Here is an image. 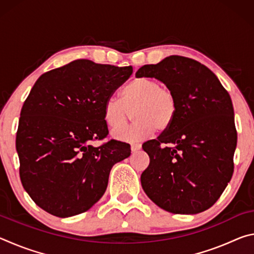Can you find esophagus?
I'll use <instances>...</instances> for the list:
<instances>
[{
	"label": "esophagus",
	"mask_w": 254,
	"mask_h": 254,
	"mask_svg": "<svg viewBox=\"0 0 254 254\" xmlns=\"http://www.w3.org/2000/svg\"><path fill=\"white\" fill-rule=\"evenodd\" d=\"M141 149V143H132L131 144V150L132 152H136L137 150Z\"/></svg>",
	"instance_id": "esophagus-1"
}]
</instances>
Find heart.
<instances>
[{
  "instance_id": "obj_1",
  "label": "heart",
  "mask_w": 254,
  "mask_h": 254,
  "mask_svg": "<svg viewBox=\"0 0 254 254\" xmlns=\"http://www.w3.org/2000/svg\"><path fill=\"white\" fill-rule=\"evenodd\" d=\"M178 101L169 86L151 77H137L122 89L121 98L111 96L103 104V119L111 128L125 125L133 111L135 122L113 132L120 140L134 142L147 139L156 130L166 132L178 115Z\"/></svg>"
}]
</instances>
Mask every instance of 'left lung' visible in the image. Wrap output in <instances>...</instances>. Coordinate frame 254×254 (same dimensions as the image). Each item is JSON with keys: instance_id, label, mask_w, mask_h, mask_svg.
Returning <instances> with one entry per match:
<instances>
[{"instance_id": "1", "label": "left lung", "mask_w": 254, "mask_h": 254, "mask_svg": "<svg viewBox=\"0 0 254 254\" xmlns=\"http://www.w3.org/2000/svg\"><path fill=\"white\" fill-rule=\"evenodd\" d=\"M136 76L163 81L179 105L174 126L142 144L150 158L141 175L143 190L167 212H204L220 198L234 171L238 132L230 94L212 70L183 56L144 65Z\"/></svg>"}]
</instances>
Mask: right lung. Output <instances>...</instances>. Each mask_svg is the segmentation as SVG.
Returning <instances> with one entry per match:
<instances>
[{"instance_id": "1", "label": "right lung", "mask_w": 254, "mask_h": 254, "mask_svg": "<svg viewBox=\"0 0 254 254\" xmlns=\"http://www.w3.org/2000/svg\"><path fill=\"white\" fill-rule=\"evenodd\" d=\"M77 59L42 74L24 101L16 132L20 179L32 200L58 217L84 213L101 199L110 171L131 154L130 144L104 140L106 98L132 75Z\"/></svg>"}]
</instances>
